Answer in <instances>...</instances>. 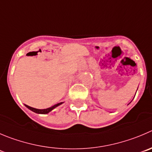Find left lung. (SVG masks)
Wrapping results in <instances>:
<instances>
[{"instance_id": "8db88e82", "label": "left lung", "mask_w": 152, "mask_h": 152, "mask_svg": "<svg viewBox=\"0 0 152 152\" xmlns=\"http://www.w3.org/2000/svg\"><path fill=\"white\" fill-rule=\"evenodd\" d=\"M137 89H138V88H137ZM135 95H136V94H135ZM131 102H132V101H131ZM131 102H130V103H131ZM130 103H129V104H130Z\"/></svg>"}]
</instances>
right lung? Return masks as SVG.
<instances>
[{"label": "right lung", "mask_w": 152, "mask_h": 152, "mask_svg": "<svg viewBox=\"0 0 152 152\" xmlns=\"http://www.w3.org/2000/svg\"><path fill=\"white\" fill-rule=\"evenodd\" d=\"M63 103V102H60V103L56 104H54V105H53V106L50 107H49V108H47V109H37V108L31 107L28 106V105H27V104H24V106H25L27 108H28L29 110H31V111H33V112L36 113H38V114H47V113H50L51 110H53L54 109V108L57 107H58V106L61 105Z\"/></svg>", "instance_id": "add662e5"}]
</instances>
